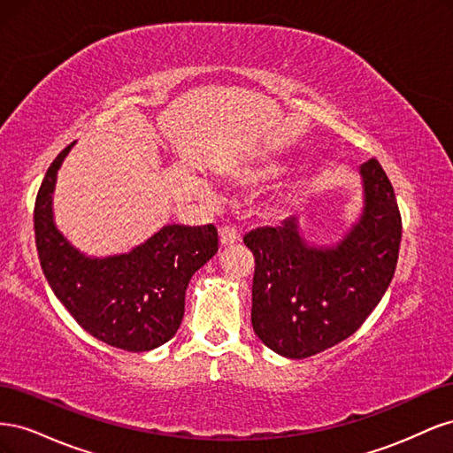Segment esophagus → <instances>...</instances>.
<instances>
[{"label":"esophagus","instance_id":"34e87169","mask_svg":"<svg viewBox=\"0 0 453 453\" xmlns=\"http://www.w3.org/2000/svg\"><path fill=\"white\" fill-rule=\"evenodd\" d=\"M219 240H221V245H234L242 240V236L234 226H221L219 228Z\"/></svg>","mask_w":453,"mask_h":453}]
</instances>
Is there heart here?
Wrapping results in <instances>:
<instances>
[{"mask_svg":"<svg viewBox=\"0 0 453 453\" xmlns=\"http://www.w3.org/2000/svg\"><path fill=\"white\" fill-rule=\"evenodd\" d=\"M280 173L278 166H260V168H251V170H245L242 173V181L248 183V185H257V183H265L273 180Z\"/></svg>","mask_w":453,"mask_h":453,"instance_id":"obj_1","label":"heart"}]
</instances>
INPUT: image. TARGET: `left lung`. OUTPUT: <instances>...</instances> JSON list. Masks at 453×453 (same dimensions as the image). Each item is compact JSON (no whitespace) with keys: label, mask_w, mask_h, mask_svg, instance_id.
I'll use <instances>...</instances> for the list:
<instances>
[{"label":"left lung","mask_w":453,"mask_h":453,"mask_svg":"<svg viewBox=\"0 0 453 453\" xmlns=\"http://www.w3.org/2000/svg\"><path fill=\"white\" fill-rule=\"evenodd\" d=\"M361 177L363 213L336 245H310L296 217L243 236L255 257L253 331L283 357L306 359L349 338L393 280L403 236L395 190L376 158Z\"/></svg>","instance_id":"1"}]
</instances>
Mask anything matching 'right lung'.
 <instances>
[{
  "mask_svg": "<svg viewBox=\"0 0 453 453\" xmlns=\"http://www.w3.org/2000/svg\"><path fill=\"white\" fill-rule=\"evenodd\" d=\"M52 160L34 208L35 245L52 293L88 334L125 351H149L181 325L193 273L219 250L213 225H168L130 253L92 258L54 225L52 193L62 160Z\"/></svg>",
  "mask_w": 453,
  "mask_h": 453,
  "instance_id": "obj_1",
  "label": "right lung"
}]
</instances>
